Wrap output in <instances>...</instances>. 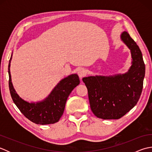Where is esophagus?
Instances as JSON below:
<instances>
[{"label":"esophagus","mask_w":152,"mask_h":152,"mask_svg":"<svg viewBox=\"0 0 152 152\" xmlns=\"http://www.w3.org/2000/svg\"><path fill=\"white\" fill-rule=\"evenodd\" d=\"M78 74L80 77V78L82 79L83 77L86 76L87 72L84 69H83V68H80V69H79L78 70Z\"/></svg>","instance_id":"esophagus-1"}]
</instances>
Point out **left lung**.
<instances>
[{
  "label": "left lung",
  "mask_w": 152,
  "mask_h": 152,
  "mask_svg": "<svg viewBox=\"0 0 152 152\" xmlns=\"http://www.w3.org/2000/svg\"><path fill=\"white\" fill-rule=\"evenodd\" d=\"M120 37L131 51L132 65L128 72L82 79L88 88L93 113L103 119H118L123 117L137 104L143 88L145 64L142 54L127 32H123Z\"/></svg>",
  "instance_id": "left-lung-1"
}]
</instances>
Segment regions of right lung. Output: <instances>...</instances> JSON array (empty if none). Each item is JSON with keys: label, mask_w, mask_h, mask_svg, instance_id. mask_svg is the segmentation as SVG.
<instances>
[{"label": "right lung", "mask_w": 152, "mask_h": 152, "mask_svg": "<svg viewBox=\"0 0 152 152\" xmlns=\"http://www.w3.org/2000/svg\"><path fill=\"white\" fill-rule=\"evenodd\" d=\"M12 58V54L8 64L9 89L15 104L25 117L36 124H53L59 121L64 112L68 97L72 90L79 85L78 74H71L61 80L43 101L28 102L18 95L13 86L10 71Z\"/></svg>", "instance_id": "add662e5"}]
</instances>
